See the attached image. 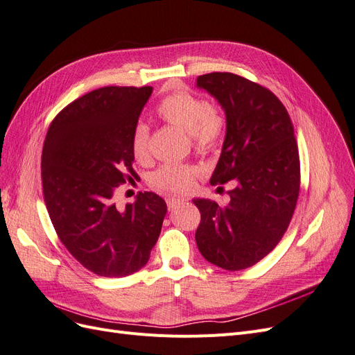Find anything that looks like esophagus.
<instances>
[{"instance_id":"34e87169","label":"esophagus","mask_w":355,"mask_h":355,"mask_svg":"<svg viewBox=\"0 0 355 355\" xmlns=\"http://www.w3.org/2000/svg\"><path fill=\"white\" fill-rule=\"evenodd\" d=\"M182 202H184V199H180V198H168V199H166V205H168L169 209L177 208L178 205L182 203Z\"/></svg>"}]
</instances>
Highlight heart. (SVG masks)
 Here are the masks:
<instances>
[{
    "label": "heart",
    "mask_w": 355,
    "mask_h": 355,
    "mask_svg": "<svg viewBox=\"0 0 355 355\" xmlns=\"http://www.w3.org/2000/svg\"><path fill=\"white\" fill-rule=\"evenodd\" d=\"M156 115L166 123L184 130L198 152L212 150L223 139L224 119L218 109L190 91L181 89L166 96L157 105ZM131 153L141 164L150 156V128L144 122L134 125ZM196 174V168L191 165L164 164L152 174L150 186L161 193H182L193 184Z\"/></svg>",
    "instance_id": "heart-1"
}]
</instances>
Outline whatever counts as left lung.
I'll use <instances>...</instances> for the list:
<instances>
[{
  "label": "left lung",
  "instance_id": "8db88e82",
  "mask_svg": "<svg viewBox=\"0 0 355 355\" xmlns=\"http://www.w3.org/2000/svg\"><path fill=\"white\" fill-rule=\"evenodd\" d=\"M198 87L225 112L227 130L211 184L232 181L225 205L194 199L200 211L196 243L211 264L239 271L277 246L300 196L301 166L293 125L270 89L234 73L212 72Z\"/></svg>",
  "mask_w": 355,
  "mask_h": 355
}]
</instances>
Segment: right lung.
<instances>
[{
	"mask_svg": "<svg viewBox=\"0 0 355 355\" xmlns=\"http://www.w3.org/2000/svg\"><path fill=\"white\" fill-rule=\"evenodd\" d=\"M152 87H103L57 115L42 148L44 202L60 242L101 277L143 268L161 234L166 203L144 191L119 209L115 190L135 177L131 132Z\"/></svg>",
	"mask_w": 355,
	"mask_h": 355,
	"instance_id": "obj_1",
	"label": "right lung"
}]
</instances>
